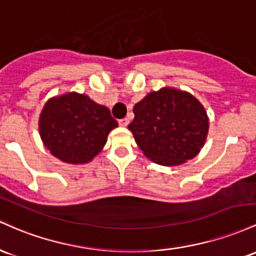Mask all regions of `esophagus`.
I'll use <instances>...</instances> for the list:
<instances>
[{"label":"esophagus","mask_w":256,"mask_h":256,"mask_svg":"<svg viewBox=\"0 0 256 256\" xmlns=\"http://www.w3.org/2000/svg\"><path fill=\"white\" fill-rule=\"evenodd\" d=\"M120 126H122V127H127V126L129 124V120L127 118V117H123V118H120L118 120Z\"/></svg>","instance_id":"obj_1"}]
</instances>
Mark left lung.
I'll use <instances>...</instances> for the list:
<instances>
[{"label": "left lung", "instance_id": "8db88e82", "mask_svg": "<svg viewBox=\"0 0 256 256\" xmlns=\"http://www.w3.org/2000/svg\"><path fill=\"white\" fill-rule=\"evenodd\" d=\"M128 129L145 156L162 166L194 158L208 134L206 110L191 94L163 88L148 94L133 108Z\"/></svg>", "mask_w": 256, "mask_h": 256}]
</instances>
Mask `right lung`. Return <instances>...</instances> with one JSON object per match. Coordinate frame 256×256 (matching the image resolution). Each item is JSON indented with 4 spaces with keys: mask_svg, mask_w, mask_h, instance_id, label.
Segmentation results:
<instances>
[{
    "mask_svg": "<svg viewBox=\"0 0 256 256\" xmlns=\"http://www.w3.org/2000/svg\"><path fill=\"white\" fill-rule=\"evenodd\" d=\"M117 126L108 108L77 93L48 100L40 117L44 146L56 158L71 164L93 160Z\"/></svg>",
    "mask_w": 256,
    "mask_h": 256,
    "instance_id": "obj_1",
    "label": "right lung"
}]
</instances>
